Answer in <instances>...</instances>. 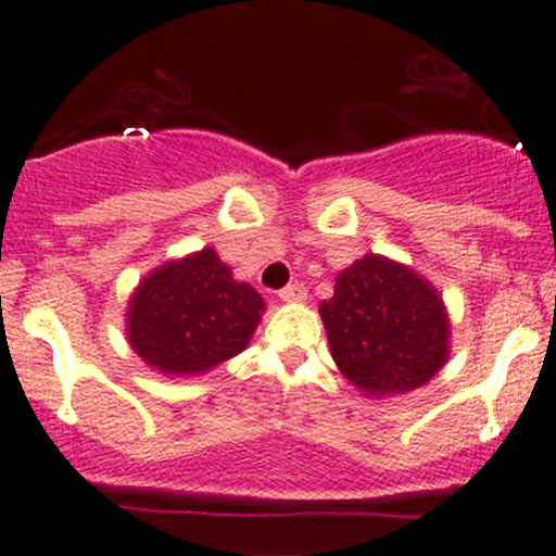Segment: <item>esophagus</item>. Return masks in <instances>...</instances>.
I'll list each match as a JSON object with an SVG mask.
<instances>
[{"mask_svg": "<svg viewBox=\"0 0 556 556\" xmlns=\"http://www.w3.org/2000/svg\"><path fill=\"white\" fill-rule=\"evenodd\" d=\"M308 298V290H305L303 285H287L285 290H279V300H285V303H303V300Z\"/></svg>", "mask_w": 556, "mask_h": 556, "instance_id": "esophagus-1", "label": "esophagus"}]
</instances>
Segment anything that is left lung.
<instances>
[{
    "label": "left lung",
    "mask_w": 556,
    "mask_h": 556,
    "mask_svg": "<svg viewBox=\"0 0 556 556\" xmlns=\"http://www.w3.org/2000/svg\"><path fill=\"white\" fill-rule=\"evenodd\" d=\"M331 358L368 397L424 387L450 355V318L439 292L420 274L368 253L337 274L324 300Z\"/></svg>",
    "instance_id": "left-lung-1"
}]
</instances>
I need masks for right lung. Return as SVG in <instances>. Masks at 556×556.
I'll use <instances>...</instances> for the list:
<instances>
[{
	"label": "right lung",
	"instance_id": "add662e5",
	"mask_svg": "<svg viewBox=\"0 0 556 556\" xmlns=\"http://www.w3.org/2000/svg\"><path fill=\"white\" fill-rule=\"evenodd\" d=\"M264 298L238 282L214 248L167 261L138 285L127 308V340L156 371H212L245 350Z\"/></svg>",
	"mask_w": 556,
	"mask_h": 556
}]
</instances>
